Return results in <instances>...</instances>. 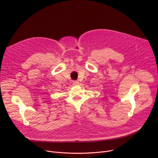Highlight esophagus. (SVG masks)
<instances>
[{
	"label": "esophagus",
	"mask_w": 158,
	"mask_h": 158,
	"mask_svg": "<svg viewBox=\"0 0 158 158\" xmlns=\"http://www.w3.org/2000/svg\"><path fill=\"white\" fill-rule=\"evenodd\" d=\"M79 81H73V84H74V85H78L79 84Z\"/></svg>",
	"instance_id": "esophagus-1"
}]
</instances>
